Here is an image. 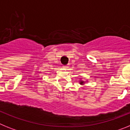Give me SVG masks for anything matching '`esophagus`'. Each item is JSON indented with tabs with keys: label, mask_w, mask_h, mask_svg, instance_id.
Instances as JSON below:
<instances>
[{
	"label": "esophagus",
	"mask_w": 130,
	"mask_h": 130,
	"mask_svg": "<svg viewBox=\"0 0 130 130\" xmlns=\"http://www.w3.org/2000/svg\"><path fill=\"white\" fill-rule=\"evenodd\" d=\"M68 68H69L68 66H63V68L65 69V70H67V69Z\"/></svg>",
	"instance_id": "obj_1"
}]
</instances>
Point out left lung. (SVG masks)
I'll return each mask as SVG.
<instances>
[{
	"label": "left lung",
	"mask_w": 130,
	"mask_h": 130,
	"mask_svg": "<svg viewBox=\"0 0 130 130\" xmlns=\"http://www.w3.org/2000/svg\"><path fill=\"white\" fill-rule=\"evenodd\" d=\"M79 83L80 84V85H84L85 84V83H87V82H86V81H83L82 79H80V80L79 81Z\"/></svg>",
	"instance_id": "1"
}]
</instances>
